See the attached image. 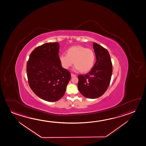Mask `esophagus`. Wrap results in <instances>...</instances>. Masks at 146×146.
Masks as SVG:
<instances>
[{"instance_id": "34e87169", "label": "esophagus", "mask_w": 146, "mask_h": 146, "mask_svg": "<svg viewBox=\"0 0 146 146\" xmlns=\"http://www.w3.org/2000/svg\"><path fill=\"white\" fill-rule=\"evenodd\" d=\"M76 76H77V75H76V74H71V77H76Z\"/></svg>"}]
</instances>
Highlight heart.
I'll list each match as a JSON object with an SVG mask.
<instances>
[{"label": "heart", "instance_id": "heart-1", "mask_svg": "<svg viewBox=\"0 0 146 146\" xmlns=\"http://www.w3.org/2000/svg\"><path fill=\"white\" fill-rule=\"evenodd\" d=\"M60 61L65 69H68L72 65L74 69L83 73L89 72L94 65L96 56L94 52L81 45L74 46L69 48L66 54L60 56Z\"/></svg>", "mask_w": 146, "mask_h": 146}]
</instances>
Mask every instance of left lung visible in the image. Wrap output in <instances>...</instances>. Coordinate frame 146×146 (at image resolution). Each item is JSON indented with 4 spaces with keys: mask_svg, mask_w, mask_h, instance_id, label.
Here are the masks:
<instances>
[{
    "mask_svg": "<svg viewBox=\"0 0 146 146\" xmlns=\"http://www.w3.org/2000/svg\"><path fill=\"white\" fill-rule=\"evenodd\" d=\"M93 46L96 62L87 74L78 76V90L88 99H96L104 94L109 86L112 74V65L108 51L95 42Z\"/></svg>",
    "mask_w": 146,
    "mask_h": 146,
    "instance_id": "8db88e82",
    "label": "left lung"
}]
</instances>
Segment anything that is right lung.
Instances as JSON below:
<instances>
[{"mask_svg": "<svg viewBox=\"0 0 146 146\" xmlns=\"http://www.w3.org/2000/svg\"><path fill=\"white\" fill-rule=\"evenodd\" d=\"M59 47L58 42L45 43L32 52L27 61L30 87L37 96L46 101H57L62 98L71 78L60 61Z\"/></svg>", "mask_w": 146, "mask_h": 146, "instance_id": "add662e5", "label": "right lung"}]
</instances>
